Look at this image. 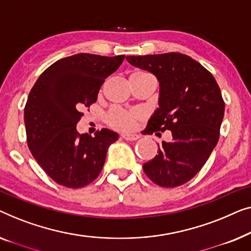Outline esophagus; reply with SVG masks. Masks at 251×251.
Segmentation results:
<instances>
[{"instance_id":"1","label":"esophagus","mask_w":251,"mask_h":251,"mask_svg":"<svg viewBox=\"0 0 251 251\" xmlns=\"http://www.w3.org/2000/svg\"><path fill=\"white\" fill-rule=\"evenodd\" d=\"M122 137L126 141H136L140 139L139 134H128V133H123Z\"/></svg>"}]
</instances>
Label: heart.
Segmentation results:
<instances>
[{
    "label": "heart",
    "mask_w": 251,
    "mask_h": 251,
    "mask_svg": "<svg viewBox=\"0 0 251 251\" xmlns=\"http://www.w3.org/2000/svg\"><path fill=\"white\" fill-rule=\"evenodd\" d=\"M149 74L137 72L132 74V76H148ZM144 117L143 112L139 109H126L112 108L107 116V123L112 128L118 130H130L133 129L137 122L142 121Z\"/></svg>",
    "instance_id": "obj_1"
}]
</instances>
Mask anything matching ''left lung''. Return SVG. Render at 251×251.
<instances>
[{"label":"left lung","mask_w":251,"mask_h":251,"mask_svg":"<svg viewBox=\"0 0 251 251\" xmlns=\"http://www.w3.org/2000/svg\"><path fill=\"white\" fill-rule=\"evenodd\" d=\"M132 66L148 70L159 82V108L148 122L146 134L171 130L172 142L158 144L143 171L162 188H175L195 177L220 139L224 100L208 70L191 56L169 52L128 55Z\"/></svg>","instance_id":"obj_1"}]
</instances>
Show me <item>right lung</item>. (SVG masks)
Returning <instances> with one entry per match:
<instances>
[{
	"label": "right lung",
	"instance_id": "right-lung-1",
	"mask_svg": "<svg viewBox=\"0 0 251 251\" xmlns=\"http://www.w3.org/2000/svg\"><path fill=\"white\" fill-rule=\"evenodd\" d=\"M125 55L78 53L45 69L25 105L27 144L42 169L60 185H89L103 168L108 148L118 134L103 128L92 137L76 129L83 108L90 107Z\"/></svg>",
	"mask_w": 251,
	"mask_h": 251
}]
</instances>
